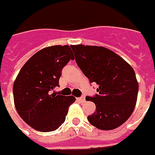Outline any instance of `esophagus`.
I'll return each mask as SVG.
<instances>
[{"mask_svg":"<svg viewBox=\"0 0 155 155\" xmlns=\"http://www.w3.org/2000/svg\"><path fill=\"white\" fill-rule=\"evenodd\" d=\"M78 100L80 102H84L85 101V97L84 96H82V97H80V98H78Z\"/></svg>","mask_w":155,"mask_h":155,"instance_id":"obj_1","label":"esophagus"}]
</instances>
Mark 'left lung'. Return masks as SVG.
Instances as JSON below:
<instances>
[{
	"instance_id": "8db88e82",
	"label": "left lung",
	"mask_w": 155,
	"mask_h": 155,
	"mask_svg": "<svg viewBox=\"0 0 155 155\" xmlns=\"http://www.w3.org/2000/svg\"><path fill=\"white\" fill-rule=\"evenodd\" d=\"M71 48L85 76L99 86L98 94L86 97L96 106V111L87 117L89 123L101 130L117 128L128 119L137 104L139 86L134 69L103 46L74 45Z\"/></svg>"
}]
</instances>
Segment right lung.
Returning <instances> with one entry per match:
<instances>
[{
  "instance_id": "1",
  "label": "right lung",
  "mask_w": 155,
  "mask_h": 155,
  "mask_svg": "<svg viewBox=\"0 0 155 155\" xmlns=\"http://www.w3.org/2000/svg\"><path fill=\"white\" fill-rule=\"evenodd\" d=\"M74 60L70 46H53L41 49L22 67L14 82V102L21 118L39 131H55L64 123L73 95L51 93L59 86L62 68Z\"/></svg>"
}]
</instances>
